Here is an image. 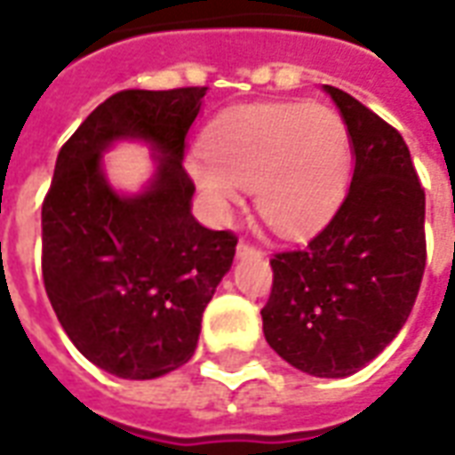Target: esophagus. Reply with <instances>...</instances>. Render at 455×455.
<instances>
[{"label": "esophagus", "mask_w": 455, "mask_h": 455, "mask_svg": "<svg viewBox=\"0 0 455 455\" xmlns=\"http://www.w3.org/2000/svg\"><path fill=\"white\" fill-rule=\"evenodd\" d=\"M251 253H256V246H251V243H246V241H238L236 256L238 258H246V256H251Z\"/></svg>", "instance_id": "obj_1"}]
</instances>
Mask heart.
Listing matches in <instances>:
<instances>
[{
  "label": "heart",
  "mask_w": 455,
  "mask_h": 455,
  "mask_svg": "<svg viewBox=\"0 0 455 455\" xmlns=\"http://www.w3.org/2000/svg\"><path fill=\"white\" fill-rule=\"evenodd\" d=\"M204 156L192 163V178L219 212L236 204L238 188L253 189L263 221L299 236L341 202L351 136L341 114L326 104H248L214 121Z\"/></svg>",
  "instance_id": "1"
}]
</instances>
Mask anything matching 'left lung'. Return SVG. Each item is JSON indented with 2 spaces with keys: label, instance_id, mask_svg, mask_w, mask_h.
I'll use <instances>...</instances> for the list:
<instances>
[{
  "label": "left lung",
  "instance_id": "obj_1",
  "mask_svg": "<svg viewBox=\"0 0 455 455\" xmlns=\"http://www.w3.org/2000/svg\"><path fill=\"white\" fill-rule=\"evenodd\" d=\"M351 136V188L305 248L270 260L260 309L270 348L315 378H346L371 363L407 322L427 266L424 189L410 148L355 97L324 84Z\"/></svg>",
  "mask_w": 455,
  "mask_h": 455
}]
</instances>
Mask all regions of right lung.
I'll return each mask as SVG.
<instances>
[{
    "mask_svg": "<svg viewBox=\"0 0 455 455\" xmlns=\"http://www.w3.org/2000/svg\"><path fill=\"white\" fill-rule=\"evenodd\" d=\"M207 87L124 90L68 139L44 199V285L87 361L126 380L175 371L197 348L202 315L236 253L231 231L192 217L185 139ZM119 140L151 146L140 193L111 188L103 153Z\"/></svg>",
    "mask_w": 455,
    "mask_h": 455,
    "instance_id": "obj_1",
    "label": "right lung"
}]
</instances>
